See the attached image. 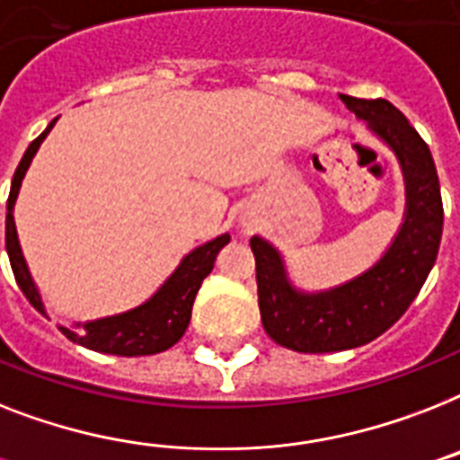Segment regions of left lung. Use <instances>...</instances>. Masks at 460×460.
<instances>
[{
	"mask_svg": "<svg viewBox=\"0 0 460 460\" xmlns=\"http://www.w3.org/2000/svg\"><path fill=\"white\" fill-rule=\"evenodd\" d=\"M340 99L397 155L406 210L397 236L378 262L319 293L295 288L281 252L264 238H250L262 326L274 342L295 352H342L385 333L423 288L442 241V196L428 144L390 101L347 94Z\"/></svg>",
	"mask_w": 460,
	"mask_h": 460,
	"instance_id": "1",
	"label": "left lung"
}]
</instances>
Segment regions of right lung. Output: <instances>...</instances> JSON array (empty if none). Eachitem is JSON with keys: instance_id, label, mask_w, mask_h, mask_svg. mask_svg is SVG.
<instances>
[{"instance_id": "1", "label": "right lung", "mask_w": 460, "mask_h": 460, "mask_svg": "<svg viewBox=\"0 0 460 460\" xmlns=\"http://www.w3.org/2000/svg\"><path fill=\"white\" fill-rule=\"evenodd\" d=\"M56 120L49 122L47 129L28 146L23 160L16 167V174H13V181H11L9 203H6V252H9L11 269H13V276H16L18 286L28 297V302L40 314H47V309H44L42 295H40L32 276H30L23 250H21V243H18L13 205H16L18 191H21V184H23L30 163L35 158L40 144L51 132V127L56 125ZM229 241V234H222L215 241H208L203 245H198L196 250H191L179 262V267L172 271L170 279L139 307L127 309L122 314L84 321V323L77 321V323H73V328L61 326V331L73 342L87 347V349H94V352L118 354V357H146V354L165 352L189 328L198 288H200L205 276L210 274L212 267H215L219 250Z\"/></svg>"}]
</instances>
